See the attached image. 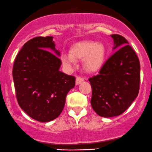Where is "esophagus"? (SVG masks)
Segmentation results:
<instances>
[{"instance_id":"obj_1","label":"esophagus","mask_w":152,"mask_h":152,"mask_svg":"<svg viewBox=\"0 0 152 152\" xmlns=\"http://www.w3.org/2000/svg\"><path fill=\"white\" fill-rule=\"evenodd\" d=\"M84 79L83 77H77L76 78V85H79L80 83H81L82 82H83Z\"/></svg>"}]
</instances>
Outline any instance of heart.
Wrapping results in <instances>:
<instances>
[{"label":"heart","instance_id":"b5f03b06","mask_svg":"<svg viewBox=\"0 0 152 152\" xmlns=\"http://www.w3.org/2000/svg\"><path fill=\"white\" fill-rule=\"evenodd\" d=\"M105 48L101 43L93 41H82L76 43L70 53L63 52L61 61L68 68L75 66V60L84 59V66L88 71L98 70L103 65L105 58Z\"/></svg>","mask_w":152,"mask_h":152}]
</instances>
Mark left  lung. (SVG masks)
Listing matches in <instances>:
<instances>
[{
	"instance_id": "obj_1",
	"label": "left lung",
	"mask_w": 152,
	"mask_h": 152,
	"mask_svg": "<svg viewBox=\"0 0 152 152\" xmlns=\"http://www.w3.org/2000/svg\"><path fill=\"white\" fill-rule=\"evenodd\" d=\"M115 53L106 61L99 75L89 78L92 88L91 105L103 118L124 113L137 97L140 64L126 39L112 34Z\"/></svg>"
}]
</instances>
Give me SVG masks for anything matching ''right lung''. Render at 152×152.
<instances>
[{
	"mask_svg": "<svg viewBox=\"0 0 152 152\" xmlns=\"http://www.w3.org/2000/svg\"><path fill=\"white\" fill-rule=\"evenodd\" d=\"M60 56L53 37L48 36L27 41L15 58L12 77L18 102L35 121L45 123L58 118L75 86V77L60 71Z\"/></svg>",
	"mask_w": 152,
	"mask_h": 152,
	"instance_id": "1",
	"label": "right lung"
}]
</instances>
